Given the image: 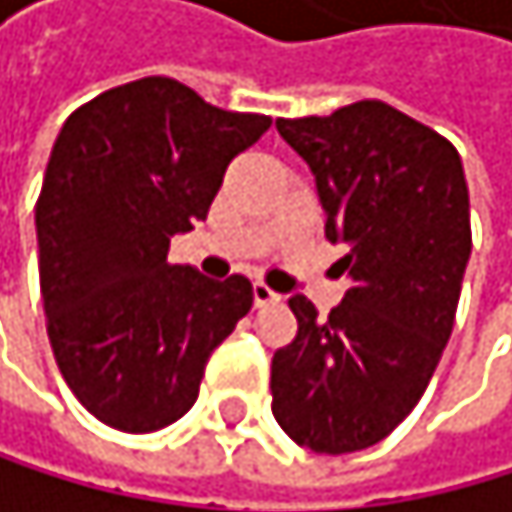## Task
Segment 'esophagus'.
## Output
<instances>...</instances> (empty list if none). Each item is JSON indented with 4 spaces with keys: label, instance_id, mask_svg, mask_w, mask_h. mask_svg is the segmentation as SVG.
I'll list each match as a JSON object with an SVG mask.
<instances>
[{
    "label": "esophagus",
    "instance_id": "obj_1",
    "mask_svg": "<svg viewBox=\"0 0 512 512\" xmlns=\"http://www.w3.org/2000/svg\"><path fill=\"white\" fill-rule=\"evenodd\" d=\"M251 294H254V307H273V304H279V301H282V294H279V291H273V288H270V285H264V282H254Z\"/></svg>",
    "mask_w": 512,
    "mask_h": 512
}]
</instances>
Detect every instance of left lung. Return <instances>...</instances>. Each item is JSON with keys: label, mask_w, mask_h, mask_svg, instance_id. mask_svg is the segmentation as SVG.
<instances>
[{"label": "left lung", "mask_w": 512, "mask_h": 512, "mask_svg": "<svg viewBox=\"0 0 512 512\" xmlns=\"http://www.w3.org/2000/svg\"><path fill=\"white\" fill-rule=\"evenodd\" d=\"M276 128L313 171L350 288L328 319L304 294L288 298L298 338L273 353V418L298 445L347 455L405 421L451 338L470 261L464 165L384 101Z\"/></svg>", "instance_id": "obj_1"}]
</instances>
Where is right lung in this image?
I'll return each mask as SVG.
<instances>
[{
    "instance_id": "1",
    "label": "right lung",
    "mask_w": 512,
    "mask_h": 512,
    "mask_svg": "<svg viewBox=\"0 0 512 512\" xmlns=\"http://www.w3.org/2000/svg\"><path fill=\"white\" fill-rule=\"evenodd\" d=\"M165 76L104 91L61 128L36 202L48 341L76 399L122 433L184 418L211 353L251 310V282L171 264L224 171L270 128Z\"/></svg>"
}]
</instances>
